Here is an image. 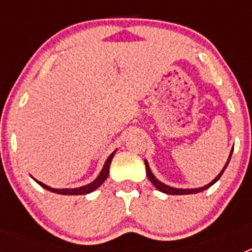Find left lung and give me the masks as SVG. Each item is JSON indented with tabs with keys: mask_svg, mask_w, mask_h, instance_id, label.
Here are the masks:
<instances>
[{
	"mask_svg": "<svg viewBox=\"0 0 252 252\" xmlns=\"http://www.w3.org/2000/svg\"><path fill=\"white\" fill-rule=\"evenodd\" d=\"M232 151H233V148L232 150H231L230 153V157H228V159H227V162L224 164L223 169L221 170V173L217 175V177L215 178V179L211 182V183H208L207 186L204 187H201V188H187V189H183V188H174V187H170V186H166V184H164L162 182H160L159 179H157V177L153 174V171H151L150 166H149V162L148 160L145 159V165H146V175H148L149 180H150L151 183L155 186V188L158 189V190H160V192L165 193V194H173V195H182V194H195V193H199V192H203V190H206V189H208L209 187H212L213 184L217 182L220 178H221V175L223 174L224 169L227 168V165H228V162H230V159L231 157H232Z\"/></svg>",
	"mask_w": 252,
	"mask_h": 252,
	"instance_id": "left-lung-1",
	"label": "left lung"
}]
</instances>
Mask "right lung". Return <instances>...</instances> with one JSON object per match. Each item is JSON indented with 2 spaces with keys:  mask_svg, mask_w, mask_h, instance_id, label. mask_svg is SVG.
Listing matches in <instances>:
<instances>
[{
  "mask_svg": "<svg viewBox=\"0 0 252 252\" xmlns=\"http://www.w3.org/2000/svg\"><path fill=\"white\" fill-rule=\"evenodd\" d=\"M116 150L113 151L112 154H111L110 157L107 158L106 162H104L103 168H102L101 173L98 174V177L95 178L93 182H91L90 184H87V186H83V187H78V188H51V187L46 186V184L41 183V182H39V180H36L35 178H32V179L36 182L39 186L43 187L44 189H46V190H50V192L53 193H57V194H64V195H83V194H90V193L94 192L95 189L98 188L99 186H101L102 183H103L104 180L107 179V177H108V173H110V165H111V161H112V158L113 155H115Z\"/></svg>",
  "mask_w": 252,
  "mask_h": 252,
  "instance_id": "right-lung-1",
  "label": "right lung"
}]
</instances>
